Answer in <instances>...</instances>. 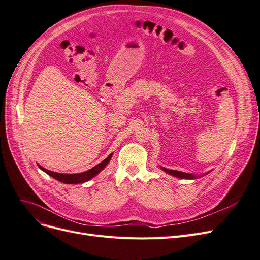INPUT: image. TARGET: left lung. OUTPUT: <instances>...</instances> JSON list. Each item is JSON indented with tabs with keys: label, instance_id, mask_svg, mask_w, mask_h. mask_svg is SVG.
<instances>
[{
	"label": "left lung",
	"instance_id": "1",
	"mask_svg": "<svg viewBox=\"0 0 260 260\" xmlns=\"http://www.w3.org/2000/svg\"><path fill=\"white\" fill-rule=\"evenodd\" d=\"M161 170L165 171L166 173L173 175L177 178H183V179H194V178H199L201 177L200 175H194V174H191V173H186V172H180V171H176V170H169V169H166L164 167H160ZM206 175V174H204ZM203 176V175H202Z\"/></svg>",
	"mask_w": 260,
	"mask_h": 260
}]
</instances>
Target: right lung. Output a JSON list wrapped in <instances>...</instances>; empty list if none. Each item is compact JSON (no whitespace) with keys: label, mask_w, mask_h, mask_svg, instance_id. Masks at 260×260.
Returning a JSON list of instances; mask_svg holds the SVG:
<instances>
[{"label":"right lung","mask_w":260,"mask_h":260,"mask_svg":"<svg viewBox=\"0 0 260 260\" xmlns=\"http://www.w3.org/2000/svg\"><path fill=\"white\" fill-rule=\"evenodd\" d=\"M111 157H112V153L106 158V159H104L102 162H100L95 167L91 168L90 170H88L86 172H82V173H74V174L57 173V172L50 171V170H48V169H44L40 165H38V167L41 169L43 172H46L48 175L55 178L56 180H59L60 183H63V184H83L85 182H88V180H90L91 178H93L101 171H102L103 169L108 165Z\"/></svg>","instance_id":"obj_1"}]
</instances>
